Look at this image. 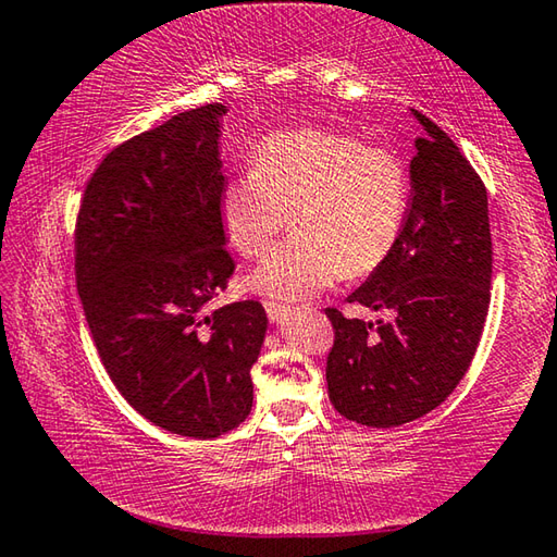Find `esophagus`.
Returning a JSON list of instances; mask_svg holds the SVG:
<instances>
[{
  "label": "esophagus",
  "mask_w": 557,
  "mask_h": 557,
  "mask_svg": "<svg viewBox=\"0 0 557 557\" xmlns=\"http://www.w3.org/2000/svg\"><path fill=\"white\" fill-rule=\"evenodd\" d=\"M265 311H268V317H270L272 323H280V321H285L289 307L280 305V301H265Z\"/></svg>",
  "instance_id": "obj_1"
}]
</instances>
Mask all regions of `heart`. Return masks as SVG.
Masks as SVG:
<instances>
[{
  "mask_svg": "<svg viewBox=\"0 0 557 557\" xmlns=\"http://www.w3.org/2000/svg\"><path fill=\"white\" fill-rule=\"evenodd\" d=\"M407 209L409 177L397 156L321 128L262 138L250 173L219 195L221 231L244 258L260 256L292 214L295 238L248 277L252 292L280 301L309 299L346 272L377 270L397 246Z\"/></svg>",
  "mask_w": 557,
  "mask_h": 557,
  "instance_id": "obj_1",
  "label": "heart"
}]
</instances>
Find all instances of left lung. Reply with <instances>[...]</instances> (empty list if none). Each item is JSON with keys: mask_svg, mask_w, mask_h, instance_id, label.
I'll return each mask as SVG.
<instances>
[{"mask_svg": "<svg viewBox=\"0 0 557 557\" xmlns=\"http://www.w3.org/2000/svg\"><path fill=\"white\" fill-rule=\"evenodd\" d=\"M411 158V201L389 258L348 301L392 311V321L346 319L336 331L326 382L333 407L362 426L421 419L458 387L490 309L492 236L487 189L468 158L429 116Z\"/></svg>", "mask_w": 557, "mask_h": 557, "instance_id": "8db88e82", "label": "left lung"}]
</instances>
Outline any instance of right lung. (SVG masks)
<instances>
[{
	"mask_svg": "<svg viewBox=\"0 0 557 557\" xmlns=\"http://www.w3.org/2000/svg\"><path fill=\"white\" fill-rule=\"evenodd\" d=\"M226 111H182L116 146L75 228L77 292L104 370L140 417L187 438L246 421L268 331L252 299L207 313L236 268L219 221Z\"/></svg>",
	"mask_w": 557,
	"mask_h": 557,
	"instance_id": "add662e5",
	"label": "right lung"
}]
</instances>
